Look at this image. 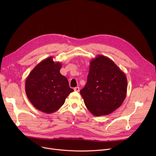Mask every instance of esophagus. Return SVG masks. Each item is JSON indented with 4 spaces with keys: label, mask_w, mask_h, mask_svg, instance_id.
I'll list each match as a JSON object with an SVG mask.
<instances>
[{
    "label": "esophagus",
    "mask_w": 156,
    "mask_h": 156,
    "mask_svg": "<svg viewBox=\"0 0 156 156\" xmlns=\"http://www.w3.org/2000/svg\"><path fill=\"white\" fill-rule=\"evenodd\" d=\"M74 90H75V91H76V92H79L80 91V88L78 87H76L74 88Z\"/></svg>",
    "instance_id": "34e87169"
}]
</instances>
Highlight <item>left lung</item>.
<instances>
[{
	"label": "left lung",
	"mask_w": 156,
	"mask_h": 156,
	"mask_svg": "<svg viewBox=\"0 0 156 156\" xmlns=\"http://www.w3.org/2000/svg\"><path fill=\"white\" fill-rule=\"evenodd\" d=\"M125 74L111 59L98 55L90 62L87 82L80 90L88 111L105 116L119 108L126 96Z\"/></svg>",
	"instance_id": "8db88e82"
}]
</instances>
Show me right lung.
I'll use <instances>...</instances> for the list:
<instances>
[{
    "instance_id": "right-lung-1",
    "label": "right lung",
    "mask_w": 156,
    "mask_h": 156,
    "mask_svg": "<svg viewBox=\"0 0 156 156\" xmlns=\"http://www.w3.org/2000/svg\"><path fill=\"white\" fill-rule=\"evenodd\" d=\"M62 64L52 57L41 61L27 76L25 91L28 99L38 110L51 114L58 110L74 90L60 73Z\"/></svg>"
}]
</instances>
